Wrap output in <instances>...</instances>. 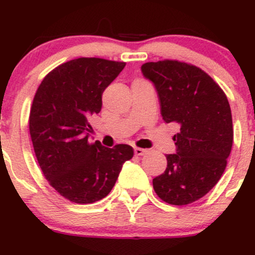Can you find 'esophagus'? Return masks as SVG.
<instances>
[{"label":"esophagus","mask_w":255,"mask_h":255,"mask_svg":"<svg viewBox=\"0 0 255 255\" xmlns=\"http://www.w3.org/2000/svg\"><path fill=\"white\" fill-rule=\"evenodd\" d=\"M134 153L136 156H144V154L147 153V150H144V148H140V147H135L134 148Z\"/></svg>","instance_id":"34e87169"}]
</instances>
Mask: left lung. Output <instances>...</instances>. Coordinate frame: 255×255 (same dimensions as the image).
<instances>
[{
	"label": "left lung",
	"mask_w": 255,
	"mask_h": 255,
	"mask_svg": "<svg viewBox=\"0 0 255 255\" xmlns=\"http://www.w3.org/2000/svg\"><path fill=\"white\" fill-rule=\"evenodd\" d=\"M141 73L157 91L164 122L180 127L176 152L166 154L165 171L153 178L154 192L168 204H191L211 191L225 170L234 137L229 102L213 79L192 64L147 62Z\"/></svg>",
	"instance_id": "1"
}]
</instances>
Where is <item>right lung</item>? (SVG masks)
<instances>
[{
	"label": "right lung",
	"mask_w": 255,
	"mask_h": 255,
	"mask_svg": "<svg viewBox=\"0 0 255 255\" xmlns=\"http://www.w3.org/2000/svg\"><path fill=\"white\" fill-rule=\"evenodd\" d=\"M125 66L96 57L68 61L43 79L33 98L28 127L37 160L49 183L73 203L107 197L134 154L129 145L109 148L89 140V119L101 111L104 90Z\"/></svg>",
	"instance_id": "right-lung-1"
}]
</instances>
